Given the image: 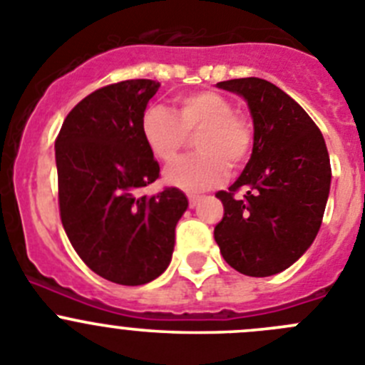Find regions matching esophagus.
<instances>
[{
    "mask_svg": "<svg viewBox=\"0 0 365 365\" xmlns=\"http://www.w3.org/2000/svg\"><path fill=\"white\" fill-rule=\"evenodd\" d=\"M188 200H190V208H195V206L200 202V197L199 195H188Z\"/></svg>",
    "mask_w": 365,
    "mask_h": 365,
    "instance_id": "obj_1",
    "label": "esophagus"
}]
</instances>
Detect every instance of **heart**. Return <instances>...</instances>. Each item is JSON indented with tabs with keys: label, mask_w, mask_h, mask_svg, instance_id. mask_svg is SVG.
Here are the masks:
<instances>
[{
	"label": "heart",
	"mask_w": 365,
	"mask_h": 365,
	"mask_svg": "<svg viewBox=\"0 0 365 365\" xmlns=\"http://www.w3.org/2000/svg\"><path fill=\"white\" fill-rule=\"evenodd\" d=\"M146 148L160 163H172L185 146L188 133L199 130L195 148L165 173L168 185L188 193L213 188L228 175V168L240 166L253 146V128L222 93L213 90L182 93L177 98V112L153 105L143 112L139 123Z\"/></svg>",
	"instance_id": "obj_1"
}]
</instances>
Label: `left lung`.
I'll use <instances>...</instances> for the list:
<instances>
[{"label": "left lung", "mask_w": 365, "mask_h": 365, "mask_svg": "<svg viewBox=\"0 0 365 365\" xmlns=\"http://www.w3.org/2000/svg\"><path fill=\"white\" fill-rule=\"evenodd\" d=\"M217 86L248 103L253 150L228 192H219L224 217L215 226L224 260L242 275L269 277L295 264L315 240L331 186L326 143L302 106L259 78ZM246 189L242 197L235 192Z\"/></svg>", "instance_id": "1"}]
</instances>
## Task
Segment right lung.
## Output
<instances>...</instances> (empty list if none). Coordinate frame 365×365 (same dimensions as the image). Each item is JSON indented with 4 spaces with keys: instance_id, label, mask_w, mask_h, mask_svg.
I'll return each mask as SVG.
<instances>
[{
    "instance_id": "add662e5",
    "label": "right lung",
    "mask_w": 365,
    "mask_h": 365,
    "mask_svg": "<svg viewBox=\"0 0 365 365\" xmlns=\"http://www.w3.org/2000/svg\"><path fill=\"white\" fill-rule=\"evenodd\" d=\"M157 88L152 79H130L96 90L73 106L56 141L63 228L93 273L123 286L165 273L188 208L177 188L137 195L159 177L139 130Z\"/></svg>"
}]
</instances>
